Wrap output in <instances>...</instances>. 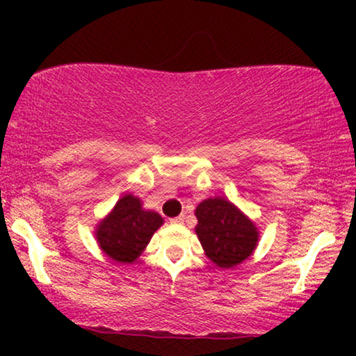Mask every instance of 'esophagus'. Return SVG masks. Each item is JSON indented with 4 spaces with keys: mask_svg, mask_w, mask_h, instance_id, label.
<instances>
[{
    "mask_svg": "<svg viewBox=\"0 0 356 356\" xmlns=\"http://www.w3.org/2000/svg\"><path fill=\"white\" fill-rule=\"evenodd\" d=\"M184 222V216H178L175 218H170V223H173V225H179V223Z\"/></svg>",
    "mask_w": 356,
    "mask_h": 356,
    "instance_id": "esophagus-1",
    "label": "esophagus"
}]
</instances>
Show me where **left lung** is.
<instances>
[{"label":"left lung","instance_id":"8db88e82","mask_svg":"<svg viewBox=\"0 0 356 356\" xmlns=\"http://www.w3.org/2000/svg\"><path fill=\"white\" fill-rule=\"evenodd\" d=\"M194 232L211 262L220 269H233L252 256L259 230L256 223L225 197H207L194 211Z\"/></svg>","mask_w":356,"mask_h":356}]
</instances>
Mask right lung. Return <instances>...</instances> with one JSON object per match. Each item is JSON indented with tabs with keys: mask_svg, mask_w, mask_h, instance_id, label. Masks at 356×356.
Returning a JSON list of instances; mask_svg holds the SVG:
<instances>
[{
	"mask_svg": "<svg viewBox=\"0 0 356 356\" xmlns=\"http://www.w3.org/2000/svg\"><path fill=\"white\" fill-rule=\"evenodd\" d=\"M162 225L159 212L144 209L143 201L128 193L97 223L94 233L105 256L120 264H133Z\"/></svg>",
	"mask_w": 356,
	"mask_h": 356,
	"instance_id": "right-lung-1",
	"label": "right lung"
}]
</instances>
